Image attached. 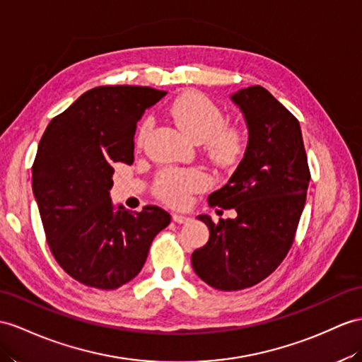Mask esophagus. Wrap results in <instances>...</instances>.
Returning a JSON list of instances; mask_svg holds the SVG:
<instances>
[{"label": "esophagus", "mask_w": 362, "mask_h": 362, "mask_svg": "<svg viewBox=\"0 0 362 362\" xmlns=\"http://www.w3.org/2000/svg\"><path fill=\"white\" fill-rule=\"evenodd\" d=\"M172 218H173V221H175L176 224H184V223L190 221V218H189L187 215H182V214H173Z\"/></svg>", "instance_id": "1"}]
</instances>
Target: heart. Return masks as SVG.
I'll return each mask as SVG.
<instances>
[{
	"label": "heart",
	"mask_w": 362,
	"mask_h": 362,
	"mask_svg": "<svg viewBox=\"0 0 362 362\" xmlns=\"http://www.w3.org/2000/svg\"><path fill=\"white\" fill-rule=\"evenodd\" d=\"M169 118L193 143H204L211 160L219 164H230L244 152V135L235 126L226 124V117L218 105L207 96L189 92L178 96L169 110ZM147 126L138 134V144L143 143ZM207 176L201 170L167 169L156 176L153 190L170 204H182L190 192L206 187Z\"/></svg>",
	"instance_id": "b5f03b06"
}]
</instances>
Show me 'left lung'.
I'll return each instance as SVG.
<instances>
[{
  "mask_svg": "<svg viewBox=\"0 0 362 362\" xmlns=\"http://www.w3.org/2000/svg\"><path fill=\"white\" fill-rule=\"evenodd\" d=\"M249 127L244 158L210 207L235 209V219L199 215L210 236L192 253L197 275L224 292L243 290L275 272L295 240L310 182L299 121L261 86L233 93Z\"/></svg>",
  "mask_w": 362,
  "mask_h": 362,
  "instance_id": "obj_1",
  "label": "left lung"
}]
</instances>
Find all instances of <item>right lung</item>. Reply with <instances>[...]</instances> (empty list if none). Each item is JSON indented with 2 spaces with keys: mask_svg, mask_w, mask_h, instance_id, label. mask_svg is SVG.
Segmentation results:
<instances>
[{
  "mask_svg": "<svg viewBox=\"0 0 362 362\" xmlns=\"http://www.w3.org/2000/svg\"><path fill=\"white\" fill-rule=\"evenodd\" d=\"M165 95L141 86L87 90L49 122L32 165V189L57 262L79 283L113 290L143 269L170 224L158 206L115 209L113 164L134 163L136 122Z\"/></svg>",
  "mask_w": 362,
  "mask_h": 362,
  "instance_id": "obj_1",
  "label": "right lung"
}]
</instances>
